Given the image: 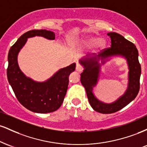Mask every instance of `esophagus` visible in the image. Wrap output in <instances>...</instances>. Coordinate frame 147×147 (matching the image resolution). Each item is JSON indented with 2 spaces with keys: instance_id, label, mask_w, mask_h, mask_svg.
<instances>
[{
  "instance_id": "1",
  "label": "esophagus",
  "mask_w": 147,
  "mask_h": 147,
  "mask_svg": "<svg viewBox=\"0 0 147 147\" xmlns=\"http://www.w3.org/2000/svg\"><path fill=\"white\" fill-rule=\"evenodd\" d=\"M84 68L83 67H82V65L79 63H77V65H76V70L78 72H82Z\"/></svg>"
}]
</instances>
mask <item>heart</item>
<instances>
[{
    "mask_svg": "<svg viewBox=\"0 0 147 147\" xmlns=\"http://www.w3.org/2000/svg\"><path fill=\"white\" fill-rule=\"evenodd\" d=\"M79 45L85 47H92L96 45L99 48H104L106 46V42L105 40L101 39L96 36H86L76 41Z\"/></svg>",
    "mask_w": 147,
    "mask_h": 147,
    "instance_id": "obj_1",
    "label": "heart"
}]
</instances>
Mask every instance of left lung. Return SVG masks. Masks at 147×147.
<instances>
[{
    "label": "left lung",
    "mask_w": 147,
    "mask_h": 147,
    "mask_svg": "<svg viewBox=\"0 0 147 147\" xmlns=\"http://www.w3.org/2000/svg\"><path fill=\"white\" fill-rule=\"evenodd\" d=\"M111 37V48L104 49L98 55L86 57L79 60L84 70L81 74V83L85 88L89 103L92 109L103 114H109L121 110L136 97L140 90L141 65L138 60V51L136 46L122 35L116 32L107 34ZM121 56L127 59L129 66V84L126 92L115 102L106 104L98 100L92 92L93 88L98 80L101 60L102 64L108 60L109 57Z\"/></svg>",
    "instance_id": "8db88e82"
}]
</instances>
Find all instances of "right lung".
Masks as SVG:
<instances>
[{
	"label": "right lung",
	"mask_w": 147,
	"mask_h": 147,
	"mask_svg": "<svg viewBox=\"0 0 147 147\" xmlns=\"http://www.w3.org/2000/svg\"><path fill=\"white\" fill-rule=\"evenodd\" d=\"M43 36L54 40L53 32L46 30H33L23 34L11 48L8 54V82L16 98L28 110L38 113H48L57 111L62 104L69 82V75L75 71L76 64L59 70L45 82H37L26 77L18 64V52L24 46L28 38Z\"/></svg>",
	"instance_id": "obj_1"
}]
</instances>
